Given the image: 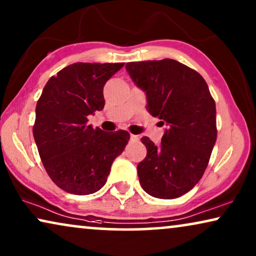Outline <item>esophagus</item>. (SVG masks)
I'll return each mask as SVG.
<instances>
[{
	"instance_id": "esophagus-1",
	"label": "esophagus",
	"mask_w": 256,
	"mask_h": 256,
	"mask_svg": "<svg viewBox=\"0 0 256 256\" xmlns=\"http://www.w3.org/2000/svg\"><path fill=\"white\" fill-rule=\"evenodd\" d=\"M130 140L132 141H138V136H136V135H130Z\"/></svg>"
}]
</instances>
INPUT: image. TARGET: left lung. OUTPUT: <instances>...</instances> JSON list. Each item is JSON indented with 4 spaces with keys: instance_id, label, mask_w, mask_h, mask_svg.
Here are the masks:
<instances>
[{
    "instance_id": "obj_1",
    "label": "left lung",
    "mask_w": 256,
    "mask_h": 256,
    "mask_svg": "<svg viewBox=\"0 0 256 256\" xmlns=\"http://www.w3.org/2000/svg\"><path fill=\"white\" fill-rule=\"evenodd\" d=\"M126 68L146 92V110L168 126L158 146L142 138L140 184L152 197H180L208 168L218 134L214 99L197 71L174 59L127 62Z\"/></svg>"
}]
</instances>
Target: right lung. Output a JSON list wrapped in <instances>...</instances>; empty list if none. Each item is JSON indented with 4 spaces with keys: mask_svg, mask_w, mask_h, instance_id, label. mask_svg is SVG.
<instances>
[{
    "mask_svg": "<svg viewBox=\"0 0 256 256\" xmlns=\"http://www.w3.org/2000/svg\"><path fill=\"white\" fill-rule=\"evenodd\" d=\"M124 62H74L52 76L37 101L34 138L52 182L68 194H90L106 184L113 160L130 138L87 124L104 106V86Z\"/></svg>",
    "mask_w": 256,
    "mask_h": 256,
    "instance_id": "right-lung-1",
    "label": "right lung"
}]
</instances>
